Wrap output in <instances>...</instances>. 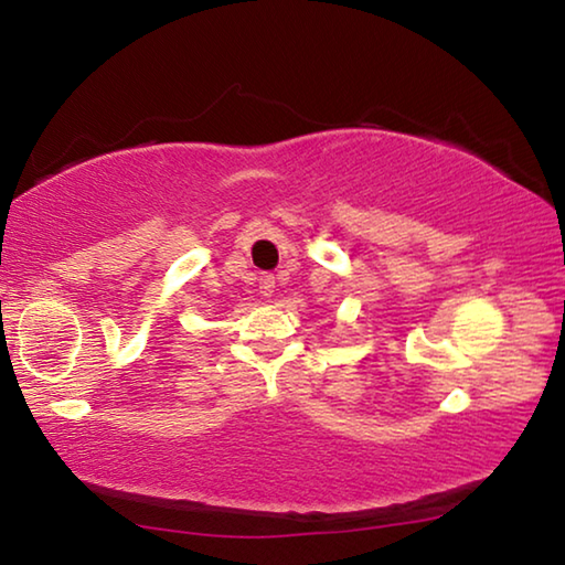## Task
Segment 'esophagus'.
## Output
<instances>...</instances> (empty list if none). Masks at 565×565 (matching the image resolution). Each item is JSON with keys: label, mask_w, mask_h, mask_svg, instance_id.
Instances as JSON below:
<instances>
[{"label": "esophagus", "mask_w": 565, "mask_h": 565, "mask_svg": "<svg viewBox=\"0 0 565 565\" xmlns=\"http://www.w3.org/2000/svg\"><path fill=\"white\" fill-rule=\"evenodd\" d=\"M274 286H276V279L271 274H262V279H259V291H262V296H271L274 294Z\"/></svg>", "instance_id": "1"}]
</instances>
